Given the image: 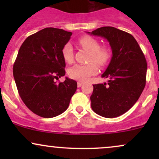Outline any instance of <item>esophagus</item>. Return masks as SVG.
I'll use <instances>...</instances> for the list:
<instances>
[{
  "label": "esophagus",
  "instance_id": "esophagus-1",
  "mask_svg": "<svg viewBox=\"0 0 159 159\" xmlns=\"http://www.w3.org/2000/svg\"><path fill=\"white\" fill-rule=\"evenodd\" d=\"M83 82H81V81H78V87H81L82 85H83Z\"/></svg>",
  "mask_w": 159,
  "mask_h": 159
}]
</instances>
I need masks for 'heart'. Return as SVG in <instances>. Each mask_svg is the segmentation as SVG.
<instances>
[{
	"instance_id": "b5f03b06",
	"label": "heart",
	"mask_w": 159,
	"mask_h": 159,
	"mask_svg": "<svg viewBox=\"0 0 159 159\" xmlns=\"http://www.w3.org/2000/svg\"><path fill=\"white\" fill-rule=\"evenodd\" d=\"M78 44L90 52L88 62L90 63L84 65H75L69 69L68 73L71 78L83 81L97 73L98 66L95 62L101 67L105 66L110 62L112 53L108 47L105 45L100 46V43L97 39L89 36L80 38ZM62 55L66 63H72L74 60V52L70 43H67L64 45L62 50Z\"/></svg>"
}]
</instances>
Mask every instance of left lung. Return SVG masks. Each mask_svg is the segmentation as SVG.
Listing matches in <instances>:
<instances>
[{
  "label": "left lung",
  "mask_w": 159,
  "mask_h": 159,
  "mask_svg": "<svg viewBox=\"0 0 159 159\" xmlns=\"http://www.w3.org/2000/svg\"><path fill=\"white\" fill-rule=\"evenodd\" d=\"M88 34L109 42L112 57L102 77L107 84L93 85L91 107L103 117L125 114L135 104L146 85L147 64L134 36L114 27H102Z\"/></svg>",
  "instance_id": "obj_1"
}]
</instances>
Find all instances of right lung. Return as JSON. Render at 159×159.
I'll return each instance as SVG.
<instances>
[{"label": "right lung", "instance_id": "right-lung-1", "mask_svg": "<svg viewBox=\"0 0 159 159\" xmlns=\"http://www.w3.org/2000/svg\"><path fill=\"white\" fill-rule=\"evenodd\" d=\"M72 32L46 27L29 36L20 47L13 76L20 97L32 112L44 118L61 114L68 108L77 82L66 78L62 50Z\"/></svg>", "mask_w": 159, "mask_h": 159}]
</instances>
